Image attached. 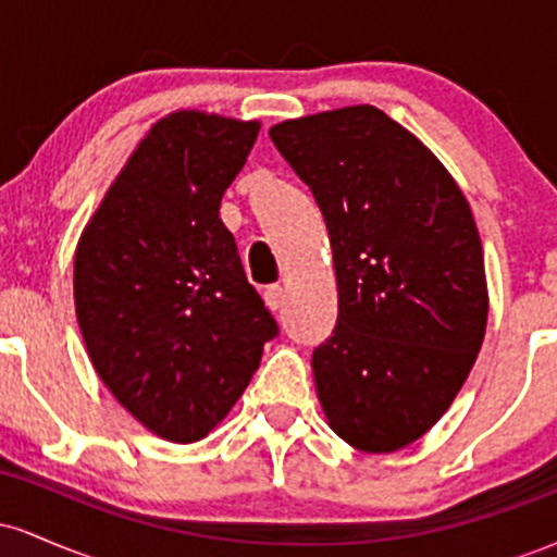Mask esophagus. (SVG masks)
<instances>
[{
	"mask_svg": "<svg viewBox=\"0 0 557 557\" xmlns=\"http://www.w3.org/2000/svg\"><path fill=\"white\" fill-rule=\"evenodd\" d=\"M264 304H267V309H272V311L283 309V304H285V290H283V287H280V285L267 287V290H264Z\"/></svg>",
	"mask_w": 557,
	"mask_h": 557,
	"instance_id": "34e87169",
	"label": "esophagus"
}]
</instances>
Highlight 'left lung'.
<instances>
[{
  "label": "left lung",
  "instance_id": "left-lung-1",
  "mask_svg": "<svg viewBox=\"0 0 557 557\" xmlns=\"http://www.w3.org/2000/svg\"><path fill=\"white\" fill-rule=\"evenodd\" d=\"M327 225L337 327L314 350L330 430L367 453L417 443L456 400L487 332V274L463 190L372 104L270 127Z\"/></svg>",
  "mask_w": 557,
  "mask_h": 557
}]
</instances>
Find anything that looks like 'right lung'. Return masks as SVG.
<instances>
[{
  "mask_svg": "<svg viewBox=\"0 0 557 557\" xmlns=\"http://www.w3.org/2000/svg\"><path fill=\"white\" fill-rule=\"evenodd\" d=\"M259 127L198 110L157 120L75 248V317L94 372L170 443L207 437L277 335L220 220Z\"/></svg>",
  "mask_w": 557,
  "mask_h": 557,
  "instance_id": "add662e5",
  "label": "right lung"
}]
</instances>
